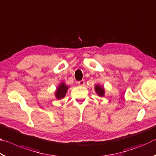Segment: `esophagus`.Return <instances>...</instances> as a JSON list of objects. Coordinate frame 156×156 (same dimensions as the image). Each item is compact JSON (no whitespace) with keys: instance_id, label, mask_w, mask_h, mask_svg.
I'll return each mask as SVG.
<instances>
[{"instance_id":"esophagus-1","label":"esophagus","mask_w":156,"mask_h":156,"mask_svg":"<svg viewBox=\"0 0 156 156\" xmlns=\"http://www.w3.org/2000/svg\"><path fill=\"white\" fill-rule=\"evenodd\" d=\"M78 84H79L80 86H83L84 84V80H81L80 81L78 82Z\"/></svg>"}]
</instances>
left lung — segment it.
Here are the masks:
<instances>
[{
	"label": "left lung",
	"instance_id": "1",
	"mask_svg": "<svg viewBox=\"0 0 156 156\" xmlns=\"http://www.w3.org/2000/svg\"><path fill=\"white\" fill-rule=\"evenodd\" d=\"M95 89H96V93L98 94V95L100 96H104V89L102 87H100L99 85H96L95 87Z\"/></svg>",
	"mask_w": 156,
	"mask_h": 156
}]
</instances>
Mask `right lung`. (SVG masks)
<instances>
[{
    "label": "right lung",
    "instance_id": "obj_1",
    "mask_svg": "<svg viewBox=\"0 0 156 156\" xmlns=\"http://www.w3.org/2000/svg\"><path fill=\"white\" fill-rule=\"evenodd\" d=\"M68 87L65 85L64 83H61L60 84V86L58 87L57 91L56 92V96L58 99H61L62 98H64L66 92L67 91Z\"/></svg>",
    "mask_w": 156,
    "mask_h": 156
}]
</instances>
